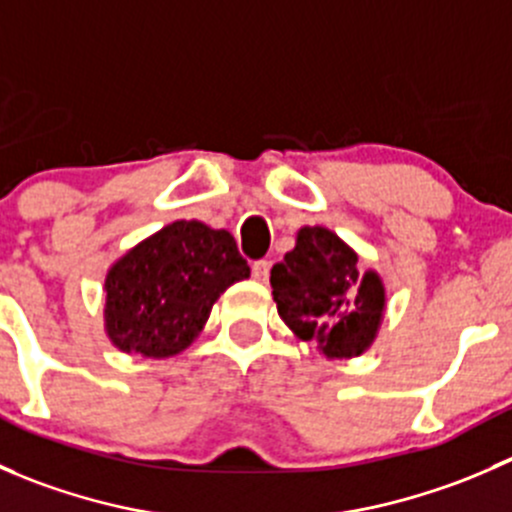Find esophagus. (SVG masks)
<instances>
[{
	"label": "esophagus",
	"instance_id": "obj_1",
	"mask_svg": "<svg viewBox=\"0 0 512 512\" xmlns=\"http://www.w3.org/2000/svg\"><path fill=\"white\" fill-rule=\"evenodd\" d=\"M252 277H255L257 282L270 280V262H267V260L252 262Z\"/></svg>",
	"mask_w": 512,
	"mask_h": 512
}]
</instances>
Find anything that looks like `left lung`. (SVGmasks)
I'll return each mask as SVG.
<instances>
[{
	"label": "left lung",
	"mask_w": 512,
	"mask_h": 512,
	"mask_svg": "<svg viewBox=\"0 0 512 512\" xmlns=\"http://www.w3.org/2000/svg\"><path fill=\"white\" fill-rule=\"evenodd\" d=\"M356 252L322 225L297 230L294 250L272 267L280 319L327 359L369 352L386 312V285L376 270L359 272Z\"/></svg>",
	"instance_id": "obj_1"
}]
</instances>
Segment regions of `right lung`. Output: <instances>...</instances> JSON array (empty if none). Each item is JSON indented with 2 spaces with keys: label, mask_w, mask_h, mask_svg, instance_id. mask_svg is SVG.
<instances>
[{
  "label": "right lung",
  "mask_w": 512,
  "mask_h": 512,
  "mask_svg": "<svg viewBox=\"0 0 512 512\" xmlns=\"http://www.w3.org/2000/svg\"><path fill=\"white\" fill-rule=\"evenodd\" d=\"M247 277L230 232L175 220L108 267L103 332L118 352L170 359L200 337L220 294Z\"/></svg>",
  "instance_id": "obj_1"
}]
</instances>
